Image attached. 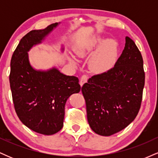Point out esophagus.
<instances>
[{"label":"esophagus","mask_w":158,"mask_h":158,"mask_svg":"<svg viewBox=\"0 0 158 158\" xmlns=\"http://www.w3.org/2000/svg\"><path fill=\"white\" fill-rule=\"evenodd\" d=\"M88 77L87 74H84V75L81 76V77L80 79V81H79V84H80L81 87L84 85V83H85L87 81H88Z\"/></svg>","instance_id":"34e87169"}]
</instances>
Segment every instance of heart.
<instances>
[{"label": "heart", "instance_id": "obj_1", "mask_svg": "<svg viewBox=\"0 0 158 158\" xmlns=\"http://www.w3.org/2000/svg\"><path fill=\"white\" fill-rule=\"evenodd\" d=\"M101 42L102 40L100 39H94L87 46L77 48L76 50V53L79 57H85L93 51L94 49L101 44ZM117 53V48L115 41L112 40L105 41L90 59L89 67L90 70L94 73H102L108 70L115 62ZM70 60L75 64V61L72 58H70Z\"/></svg>", "mask_w": 158, "mask_h": 158}]
</instances>
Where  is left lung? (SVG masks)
<instances>
[{
  "label": "left lung",
  "instance_id": "left-lung-1",
  "mask_svg": "<svg viewBox=\"0 0 158 158\" xmlns=\"http://www.w3.org/2000/svg\"><path fill=\"white\" fill-rule=\"evenodd\" d=\"M144 85L141 52L126 37L124 50L113 68L92 76L81 87L91 129L110 136L128 126L140 108Z\"/></svg>",
  "mask_w": 158,
  "mask_h": 158
}]
</instances>
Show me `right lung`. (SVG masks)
Masks as SVG:
<instances>
[{
  "instance_id": "obj_1",
  "label": "right lung",
  "mask_w": 158,
  "mask_h": 158,
  "mask_svg": "<svg viewBox=\"0 0 158 158\" xmlns=\"http://www.w3.org/2000/svg\"><path fill=\"white\" fill-rule=\"evenodd\" d=\"M57 25L52 23L44 30L26 34L10 62V84L16 114L30 129L44 135H53L62 128L66 101L81 89L77 77L64 75L56 68L35 70L29 62L27 52Z\"/></svg>"
}]
</instances>
